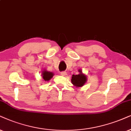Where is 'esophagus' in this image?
<instances>
[{"instance_id": "esophagus-1", "label": "esophagus", "mask_w": 131, "mask_h": 131, "mask_svg": "<svg viewBox=\"0 0 131 131\" xmlns=\"http://www.w3.org/2000/svg\"><path fill=\"white\" fill-rule=\"evenodd\" d=\"M61 75H62V76H66V75H67V72H64V71H63V72H61Z\"/></svg>"}]
</instances>
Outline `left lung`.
I'll return each instance as SVG.
<instances>
[{
  "instance_id": "8db88e82",
  "label": "left lung",
  "mask_w": 131,
  "mask_h": 131,
  "mask_svg": "<svg viewBox=\"0 0 131 131\" xmlns=\"http://www.w3.org/2000/svg\"><path fill=\"white\" fill-rule=\"evenodd\" d=\"M79 74L77 75H72L71 78V83L74 86L77 88L82 87L87 82V76L83 73L82 69H79Z\"/></svg>"
}]
</instances>
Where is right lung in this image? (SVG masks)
<instances>
[{"mask_svg":"<svg viewBox=\"0 0 131 131\" xmlns=\"http://www.w3.org/2000/svg\"><path fill=\"white\" fill-rule=\"evenodd\" d=\"M54 75V74L53 72L46 71V69H44L42 71V76L45 82H48L49 80H50L51 78L53 77Z\"/></svg>","mask_w":131,"mask_h":131,"instance_id":"1","label":"right lung"}]
</instances>
